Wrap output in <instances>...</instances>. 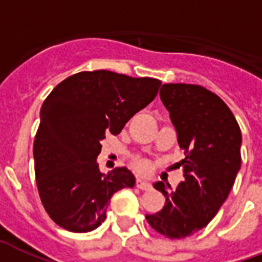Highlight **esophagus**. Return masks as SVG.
<instances>
[{
  "label": "esophagus",
  "mask_w": 262,
  "mask_h": 262,
  "mask_svg": "<svg viewBox=\"0 0 262 262\" xmlns=\"http://www.w3.org/2000/svg\"><path fill=\"white\" fill-rule=\"evenodd\" d=\"M137 187L141 188V190H150V188H151V184L147 183V182H145V180L138 179L137 180Z\"/></svg>",
  "instance_id": "1"
}]
</instances>
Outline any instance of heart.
<instances>
[{
	"label": "heart",
	"instance_id": "1",
	"mask_svg": "<svg viewBox=\"0 0 262 262\" xmlns=\"http://www.w3.org/2000/svg\"><path fill=\"white\" fill-rule=\"evenodd\" d=\"M133 165H134V168H135V169H137V171H139V172L147 171V161H146V160H143V159H139V157L134 159Z\"/></svg>",
	"mask_w": 262,
	"mask_h": 262
}]
</instances>
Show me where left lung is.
Instances as JSON below:
<instances>
[{
  "label": "left lung",
  "instance_id": "left-lung-1",
  "mask_svg": "<svg viewBox=\"0 0 262 262\" xmlns=\"http://www.w3.org/2000/svg\"><path fill=\"white\" fill-rule=\"evenodd\" d=\"M160 98L184 151L178 163L184 180L175 190L163 182L153 184L165 205L146 220L159 234L182 239L208 226L227 200L241 169L242 134L226 102L205 87L165 83Z\"/></svg>",
  "mask_w": 262,
  "mask_h": 262
}]
</instances>
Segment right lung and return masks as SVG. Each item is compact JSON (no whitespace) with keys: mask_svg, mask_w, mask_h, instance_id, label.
<instances>
[{"mask_svg":"<svg viewBox=\"0 0 262 262\" xmlns=\"http://www.w3.org/2000/svg\"><path fill=\"white\" fill-rule=\"evenodd\" d=\"M161 82L111 71H84L54 87L40 108L34 141L36 187L45 210L72 232H89L106 219L116 191L133 188L125 167L103 175L97 157L106 135L120 134L125 123L157 95Z\"/></svg>","mask_w":262,"mask_h":262,"instance_id":"right-lung-1","label":"right lung"}]
</instances>
